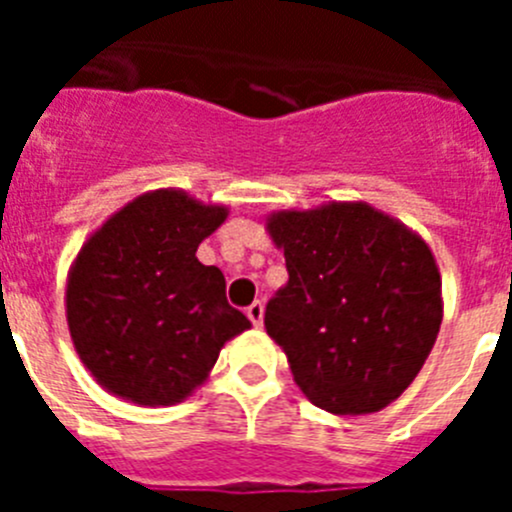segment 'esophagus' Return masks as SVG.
<instances>
[{
    "instance_id": "obj_1",
    "label": "esophagus",
    "mask_w": 512,
    "mask_h": 512,
    "mask_svg": "<svg viewBox=\"0 0 512 512\" xmlns=\"http://www.w3.org/2000/svg\"><path fill=\"white\" fill-rule=\"evenodd\" d=\"M246 315L256 328H261V323H264V302H253V305H248Z\"/></svg>"
}]
</instances>
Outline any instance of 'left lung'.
<instances>
[{
  "instance_id": "left-lung-1",
  "label": "left lung",
  "mask_w": 512,
  "mask_h": 512,
  "mask_svg": "<svg viewBox=\"0 0 512 512\" xmlns=\"http://www.w3.org/2000/svg\"><path fill=\"white\" fill-rule=\"evenodd\" d=\"M289 282L266 305V333L297 387L333 415L379 413L408 390L443 320L428 243L366 202L266 217Z\"/></svg>"
}]
</instances>
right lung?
<instances>
[{
	"mask_svg": "<svg viewBox=\"0 0 512 512\" xmlns=\"http://www.w3.org/2000/svg\"><path fill=\"white\" fill-rule=\"evenodd\" d=\"M184 189H153L112 212L76 253L66 323L99 387L143 408L187 400L220 348L251 328L197 248L228 217Z\"/></svg>",
	"mask_w": 512,
	"mask_h": 512,
	"instance_id": "obj_1",
	"label": "right lung"
}]
</instances>
